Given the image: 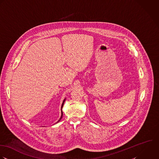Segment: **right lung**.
<instances>
[{"instance_id": "add662e5", "label": "right lung", "mask_w": 159, "mask_h": 159, "mask_svg": "<svg viewBox=\"0 0 159 159\" xmlns=\"http://www.w3.org/2000/svg\"><path fill=\"white\" fill-rule=\"evenodd\" d=\"M64 101H65V99H64V100L63 102V104H62V106H61V109H62V108H63V106L64 102ZM62 117H63V112H62V111H61V118H60V120H59V121H60V120H61V118H62ZM59 121H58V122H59Z\"/></svg>"}]
</instances>
